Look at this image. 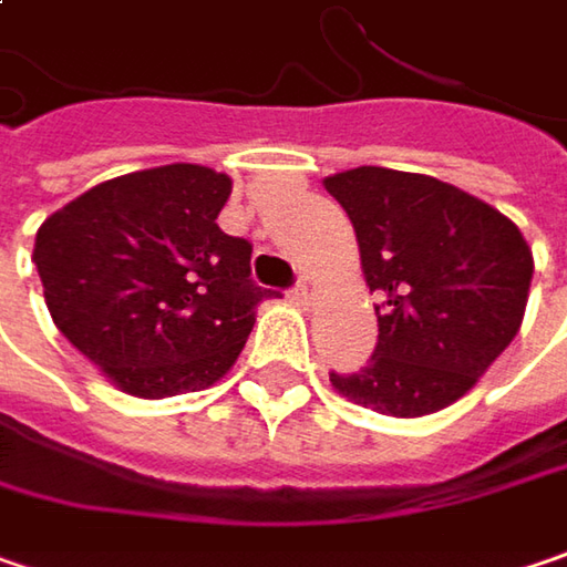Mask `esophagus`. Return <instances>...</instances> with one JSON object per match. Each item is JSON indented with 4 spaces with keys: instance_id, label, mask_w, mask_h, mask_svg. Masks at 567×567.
Here are the masks:
<instances>
[{
    "instance_id": "esophagus-1",
    "label": "esophagus",
    "mask_w": 567,
    "mask_h": 567,
    "mask_svg": "<svg viewBox=\"0 0 567 567\" xmlns=\"http://www.w3.org/2000/svg\"><path fill=\"white\" fill-rule=\"evenodd\" d=\"M316 297H319V284L312 277H299V284L293 287V299H297L299 306H312Z\"/></svg>"
}]
</instances>
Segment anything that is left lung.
I'll return each mask as SVG.
<instances>
[{
    "mask_svg": "<svg viewBox=\"0 0 567 567\" xmlns=\"http://www.w3.org/2000/svg\"><path fill=\"white\" fill-rule=\"evenodd\" d=\"M326 190L354 223L380 341L334 392L389 417H424L463 399L524 326L533 251L517 223L431 175L360 165Z\"/></svg>",
    "mask_w": 567,
    "mask_h": 567,
    "instance_id": "8db88e82",
    "label": "left lung"
}]
</instances>
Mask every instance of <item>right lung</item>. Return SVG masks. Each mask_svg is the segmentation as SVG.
I'll return each mask as SVG.
<instances>
[{
	"instance_id": "right-lung-1",
	"label": "right lung",
	"mask_w": 567,
	"mask_h": 567,
	"mask_svg": "<svg viewBox=\"0 0 567 567\" xmlns=\"http://www.w3.org/2000/svg\"><path fill=\"white\" fill-rule=\"evenodd\" d=\"M229 190V175L175 162L101 182L41 223L53 326L121 392H197L239 360L268 290L251 284V245L216 226Z\"/></svg>"
}]
</instances>
